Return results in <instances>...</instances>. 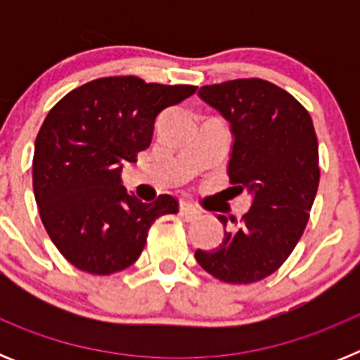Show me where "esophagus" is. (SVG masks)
Listing matches in <instances>:
<instances>
[{"label":"esophagus","instance_id":"34e87169","mask_svg":"<svg viewBox=\"0 0 360 360\" xmlns=\"http://www.w3.org/2000/svg\"><path fill=\"white\" fill-rule=\"evenodd\" d=\"M180 214H182L184 218L187 219V221H193V219L200 218V214H202V212H200L198 209L193 205V203L182 202V203H180Z\"/></svg>","mask_w":360,"mask_h":360}]
</instances>
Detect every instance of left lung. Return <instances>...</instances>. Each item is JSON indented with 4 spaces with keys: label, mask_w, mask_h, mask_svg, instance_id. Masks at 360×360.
<instances>
[{
    "label": "left lung",
    "mask_w": 360,
    "mask_h": 360,
    "mask_svg": "<svg viewBox=\"0 0 360 360\" xmlns=\"http://www.w3.org/2000/svg\"><path fill=\"white\" fill-rule=\"evenodd\" d=\"M198 95L231 124L227 173L252 205L218 249H198L195 257L219 281L256 283L287 262L310 218L321 176L314 122L288 91L263 79L202 86Z\"/></svg>",
    "instance_id": "left-lung-1"
}]
</instances>
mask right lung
I'll return each mask as SVG.
<instances>
[{
  "instance_id": "obj_1",
  "label": "right lung",
  "mask_w": 360,
  "mask_h": 360,
  "mask_svg": "<svg viewBox=\"0 0 360 360\" xmlns=\"http://www.w3.org/2000/svg\"><path fill=\"white\" fill-rule=\"evenodd\" d=\"M196 91L135 75L79 86L49 111L34 146L32 182L39 216L59 252L82 272L115 274L139 259L148 231L178 212L171 195L146 203L120 182L124 162L149 148L162 110Z\"/></svg>"
}]
</instances>
